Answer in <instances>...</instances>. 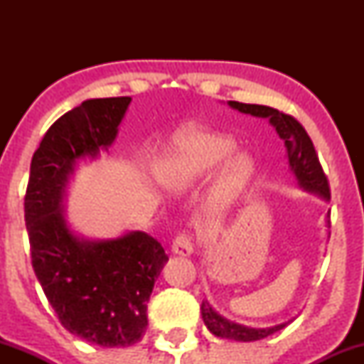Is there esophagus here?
Returning a JSON list of instances; mask_svg holds the SVG:
<instances>
[{"mask_svg": "<svg viewBox=\"0 0 364 364\" xmlns=\"http://www.w3.org/2000/svg\"><path fill=\"white\" fill-rule=\"evenodd\" d=\"M171 252L179 257H190L193 253V243H191V237L188 235H179L176 240L171 245Z\"/></svg>", "mask_w": 364, "mask_h": 364, "instance_id": "esophagus-1", "label": "esophagus"}]
</instances>
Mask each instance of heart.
I'll return each instance as SVG.
<instances>
[{"instance_id":"b5f03b06","label":"heart","mask_w":364,"mask_h":364,"mask_svg":"<svg viewBox=\"0 0 364 364\" xmlns=\"http://www.w3.org/2000/svg\"><path fill=\"white\" fill-rule=\"evenodd\" d=\"M231 136L202 128H183L166 141L159 154L154 173L166 190L176 195L191 191L217 171L212 188V205L224 208L252 181L255 162L248 154H235Z\"/></svg>"}]
</instances>
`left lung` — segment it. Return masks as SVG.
I'll list each match as a JSON object with an SVG mask.
<instances>
[{
	"label": "left lung",
	"mask_w": 364,
	"mask_h": 364,
	"mask_svg": "<svg viewBox=\"0 0 364 364\" xmlns=\"http://www.w3.org/2000/svg\"><path fill=\"white\" fill-rule=\"evenodd\" d=\"M228 104L229 107L243 112V114H252L255 118L269 119V123L272 124L275 132H277L279 139L284 141L287 166H289L291 173L294 174V179L296 183H298V186L303 188V190L308 191V193L320 196L321 200L328 202L330 191H328L327 176H325L323 169H321L318 156H316L311 139L308 136V133L304 132V128L298 123V121L292 118V116L284 114V112L269 106L243 104L236 101H229ZM325 225L330 228L328 212H327ZM327 237H330V232ZM200 311H202L203 323L207 325V328L210 330L214 336L220 337V339L240 341V342L260 341L263 337L270 336V333L284 328L287 323H291V321L294 320L291 318L287 321H282V323L272 325V327H262V328L246 327V325L236 323V321L224 318L223 315H219V313L212 308V304L208 303L207 299H203L202 301Z\"/></svg>",
	"instance_id": "8db88e82"
}]
</instances>
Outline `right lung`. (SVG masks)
Listing matches in <instances>:
<instances>
[{
    "label": "right lung",
    "mask_w": 364,
    "mask_h": 364,
    "mask_svg": "<svg viewBox=\"0 0 364 364\" xmlns=\"http://www.w3.org/2000/svg\"><path fill=\"white\" fill-rule=\"evenodd\" d=\"M129 102L87 99L63 114L32 157L25 195L32 267L46 298L63 327L102 348H128L141 339L147 301L169 260L147 232L87 237L66 217L75 173L109 150Z\"/></svg>",
    "instance_id": "right-lung-1"
}]
</instances>
